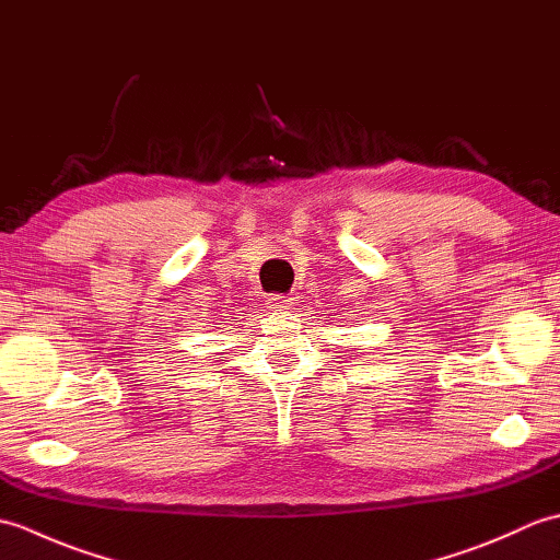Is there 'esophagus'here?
<instances>
[{
  "mask_svg": "<svg viewBox=\"0 0 560 560\" xmlns=\"http://www.w3.org/2000/svg\"><path fill=\"white\" fill-rule=\"evenodd\" d=\"M291 305H293V299H289V295H281V293L271 295V299L267 301L269 311H289Z\"/></svg>",
  "mask_w": 560,
  "mask_h": 560,
  "instance_id": "34e87169",
  "label": "esophagus"
}]
</instances>
